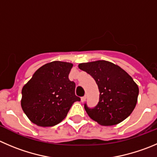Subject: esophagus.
I'll return each instance as SVG.
<instances>
[{
	"label": "esophagus",
	"mask_w": 157,
	"mask_h": 157,
	"mask_svg": "<svg viewBox=\"0 0 157 157\" xmlns=\"http://www.w3.org/2000/svg\"><path fill=\"white\" fill-rule=\"evenodd\" d=\"M86 96L82 97V98H81V102H84L85 101H86Z\"/></svg>",
	"instance_id": "1"
}]
</instances>
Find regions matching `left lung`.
Instances as JSON below:
<instances>
[{
    "instance_id": "8db88e82",
    "label": "left lung",
    "mask_w": 157,
    "mask_h": 157,
    "mask_svg": "<svg viewBox=\"0 0 157 157\" xmlns=\"http://www.w3.org/2000/svg\"><path fill=\"white\" fill-rule=\"evenodd\" d=\"M78 68L90 75L98 85L99 101L85 109L102 126H114L126 119L135 109L139 88L132 78L117 65L104 60L81 63Z\"/></svg>"
}]
</instances>
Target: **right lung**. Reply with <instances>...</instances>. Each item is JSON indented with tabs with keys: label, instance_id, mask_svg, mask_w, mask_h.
Listing matches in <instances>:
<instances>
[{
	"label": "right lung",
	"instance_id": "right-lung-1",
	"mask_svg": "<svg viewBox=\"0 0 157 157\" xmlns=\"http://www.w3.org/2000/svg\"><path fill=\"white\" fill-rule=\"evenodd\" d=\"M73 65L55 61L38 68L22 89L21 105L28 119L37 126H53L62 122L72 104L80 101L75 84L68 75Z\"/></svg>",
	"mask_w": 157,
	"mask_h": 157
}]
</instances>
